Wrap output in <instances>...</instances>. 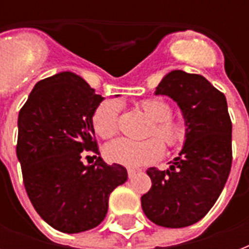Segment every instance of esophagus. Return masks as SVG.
<instances>
[{
    "mask_svg": "<svg viewBox=\"0 0 249 249\" xmlns=\"http://www.w3.org/2000/svg\"><path fill=\"white\" fill-rule=\"evenodd\" d=\"M136 173H137V170H136V169H132V168H129V169H128V176H129V178H133V177H134V176H136Z\"/></svg>",
    "mask_w": 249,
    "mask_h": 249,
    "instance_id": "esophagus-1",
    "label": "esophagus"
}]
</instances>
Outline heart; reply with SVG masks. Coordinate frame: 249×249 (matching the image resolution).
Masks as SVG:
<instances>
[{"label":"heart","instance_id":"1","mask_svg":"<svg viewBox=\"0 0 249 249\" xmlns=\"http://www.w3.org/2000/svg\"><path fill=\"white\" fill-rule=\"evenodd\" d=\"M138 108L151 121L148 136H158L168 147H176L183 142L186 138V124L181 119L170 116L172 107L168 102L160 98H148L138 103ZM91 124L94 132L101 138L115 136L119 128V107L116 102H102L94 109ZM157 139L151 137L144 141H130L117 138L106 144L103 155L109 163L129 168L147 165L164 155L163 143Z\"/></svg>","mask_w":249,"mask_h":249}]
</instances>
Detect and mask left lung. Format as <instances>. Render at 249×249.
Masks as SVG:
<instances>
[{
  "mask_svg": "<svg viewBox=\"0 0 249 249\" xmlns=\"http://www.w3.org/2000/svg\"><path fill=\"white\" fill-rule=\"evenodd\" d=\"M181 108L186 140L169 169L150 168L152 186L141 197L148 220L163 228H186L209 212L231 169L232 125L228 102L201 75L169 72L156 88Z\"/></svg>",
  "mask_w": 249,
  "mask_h": 249,
  "instance_id": "1",
  "label": "left lung"
}]
</instances>
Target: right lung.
Listing matches in <instances>:
<instances>
[{
	"label": "right lung",
	"instance_id": "add662e5",
	"mask_svg": "<svg viewBox=\"0 0 249 249\" xmlns=\"http://www.w3.org/2000/svg\"><path fill=\"white\" fill-rule=\"evenodd\" d=\"M103 99L80 76L60 72L38 81L19 112L17 156L25 191L41 218L62 232L98 226L109 194L128 179L124 166L99 156L91 116ZM83 151L96 154L93 166L81 161Z\"/></svg>",
	"mask_w": 249,
	"mask_h": 249
}]
</instances>
